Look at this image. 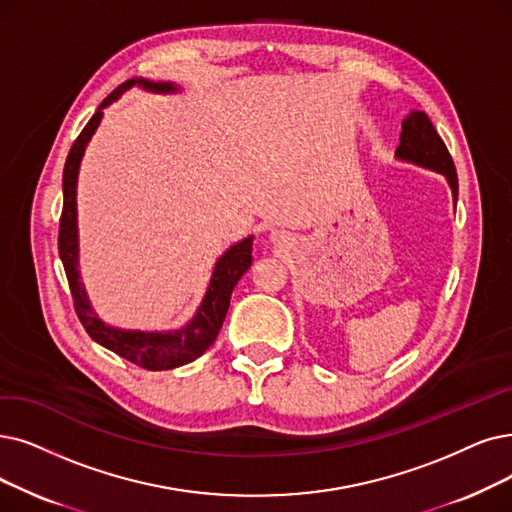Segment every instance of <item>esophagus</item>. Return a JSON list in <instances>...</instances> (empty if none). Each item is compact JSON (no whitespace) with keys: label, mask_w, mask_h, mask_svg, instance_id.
Here are the masks:
<instances>
[{"label":"esophagus","mask_w":512,"mask_h":512,"mask_svg":"<svg viewBox=\"0 0 512 512\" xmlns=\"http://www.w3.org/2000/svg\"><path fill=\"white\" fill-rule=\"evenodd\" d=\"M273 241H275V243H279V245H281V243H285V239H283V237H281L277 231L273 233Z\"/></svg>","instance_id":"34e87169"}]
</instances>
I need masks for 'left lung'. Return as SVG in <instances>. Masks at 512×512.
<instances>
[{
    "mask_svg": "<svg viewBox=\"0 0 512 512\" xmlns=\"http://www.w3.org/2000/svg\"><path fill=\"white\" fill-rule=\"evenodd\" d=\"M403 132H401V142L397 147V157L412 161L416 166L435 170L443 174L452 187L454 203L458 201V174L454 159L449 155L445 142L437 134L435 126L431 124V119L426 117L422 111H412L410 117L403 119Z\"/></svg>",
    "mask_w": 512,
    "mask_h": 512,
    "instance_id": "8db88e82",
    "label": "left lung"
}]
</instances>
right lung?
Listing matches in <instances>:
<instances>
[{
  "mask_svg": "<svg viewBox=\"0 0 512 512\" xmlns=\"http://www.w3.org/2000/svg\"><path fill=\"white\" fill-rule=\"evenodd\" d=\"M142 86L151 92H176L178 88L168 84V81H147V79H128L126 84L117 86L102 102L100 109L92 115V119L81 130L77 140L67 155L65 172H63V214H60V227H58V254L63 260V267L69 279V288L73 296L75 313L86 327L88 336L105 346V349L117 353L119 357L128 359L134 365L145 367L151 372L172 370V367H180L185 363L195 361L206 353L212 342L216 340L222 321L227 317L231 294L241 275L250 269L252 264V237L239 241L231 250L224 252V256L218 258L210 288L203 298L199 311L195 317L182 327L178 332H134V330H117V327L102 323L90 306V300L86 296L84 283L79 281L77 271V201H75V189H77V172L79 161L84 157L88 140L96 132L102 109L111 105L132 86Z\"/></svg>",
  "mask_w": 512,
  "mask_h": 512,
  "instance_id": "1",
  "label": "right lung"
}]
</instances>
